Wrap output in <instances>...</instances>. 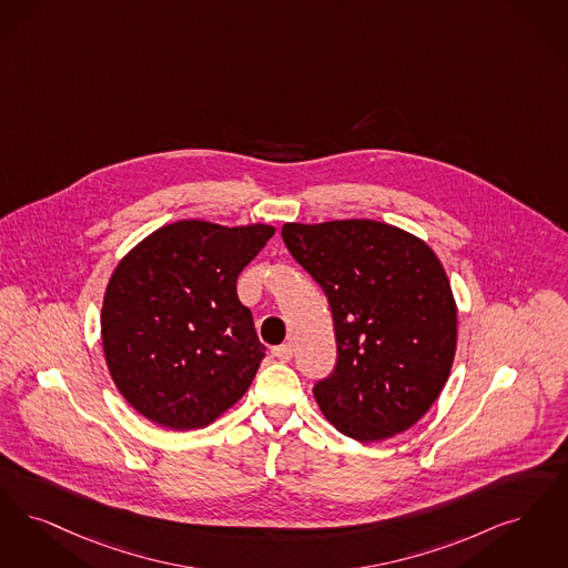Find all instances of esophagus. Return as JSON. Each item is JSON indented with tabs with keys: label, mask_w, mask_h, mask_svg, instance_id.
Here are the masks:
<instances>
[{
	"label": "esophagus",
	"mask_w": 568,
	"mask_h": 568,
	"mask_svg": "<svg viewBox=\"0 0 568 568\" xmlns=\"http://www.w3.org/2000/svg\"><path fill=\"white\" fill-rule=\"evenodd\" d=\"M273 355L278 359V362H290V359L294 357V346H292L290 342L278 344V346H274Z\"/></svg>",
	"instance_id": "esophagus-1"
}]
</instances>
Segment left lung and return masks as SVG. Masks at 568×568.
I'll return each instance as SVG.
<instances>
[{
	"label": "left lung",
	"instance_id": "1",
	"mask_svg": "<svg viewBox=\"0 0 568 568\" xmlns=\"http://www.w3.org/2000/svg\"><path fill=\"white\" fill-rule=\"evenodd\" d=\"M281 234L334 315L338 364L313 390L318 409L357 442L406 432L439 397L456 353V300L437 253L374 220L290 222Z\"/></svg>",
	"mask_w": 568,
	"mask_h": 568
}]
</instances>
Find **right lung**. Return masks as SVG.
<instances>
[{
	"instance_id": "obj_1",
	"label": "right lung",
	"mask_w": 568,
	"mask_h": 568,
	"mask_svg": "<svg viewBox=\"0 0 568 568\" xmlns=\"http://www.w3.org/2000/svg\"><path fill=\"white\" fill-rule=\"evenodd\" d=\"M274 226L180 220L114 268L101 308L105 364L122 397L160 427L203 429L250 388L266 357L236 278Z\"/></svg>"
}]
</instances>
